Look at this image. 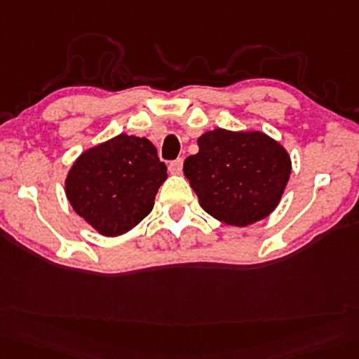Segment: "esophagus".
I'll list each match as a JSON object with an SVG mask.
<instances>
[{"instance_id":"obj_1","label":"esophagus","mask_w":359,"mask_h":359,"mask_svg":"<svg viewBox=\"0 0 359 359\" xmlns=\"http://www.w3.org/2000/svg\"><path fill=\"white\" fill-rule=\"evenodd\" d=\"M182 166H184V160L177 158L170 163V172L171 174H180L182 172Z\"/></svg>"}]
</instances>
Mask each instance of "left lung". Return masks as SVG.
Segmentation results:
<instances>
[{"instance_id": "obj_1", "label": "left lung", "mask_w": 359, "mask_h": 359, "mask_svg": "<svg viewBox=\"0 0 359 359\" xmlns=\"http://www.w3.org/2000/svg\"><path fill=\"white\" fill-rule=\"evenodd\" d=\"M198 144L184 172L208 215L243 227L276 210L291 174L283 146L262 132L226 129L203 133Z\"/></svg>"}]
</instances>
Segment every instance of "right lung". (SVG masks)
<instances>
[{"label": "right lung", "instance_id": "add662e5", "mask_svg": "<svg viewBox=\"0 0 359 359\" xmlns=\"http://www.w3.org/2000/svg\"><path fill=\"white\" fill-rule=\"evenodd\" d=\"M166 177V165L149 140L121 133L81 154L68 172L65 193L91 227L118 236L151 213Z\"/></svg>", "mask_w": 359, "mask_h": 359}]
</instances>
